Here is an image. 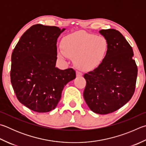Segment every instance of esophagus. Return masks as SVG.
I'll list each match as a JSON object with an SVG mask.
<instances>
[{"label":"esophagus","mask_w":146,"mask_h":146,"mask_svg":"<svg viewBox=\"0 0 146 146\" xmlns=\"http://www.w3.org/2000/svg\"><path fill=\"white\" fill-rule=\"evenodd\" d=\"M76 76H82V75H83L82 73L80 72V71H76Z\"/></svg>","instance_id":"34e87169"}]
</instances>
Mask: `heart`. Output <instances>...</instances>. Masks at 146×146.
<instances>
[{
	"instance_id": "1",
	"label": "heart",
	"mask_w": 146,
	"mask_h": 146,
	"mask_svg": "<svg viewBox=\"0 0 146 146\" xmlns=\"http://www.w3.org/2000/svg\"><path fill=\"white\" fill-rule=\"evenodd\" d=\"M108 42L104 37L78 32L63 39L58 55L62 60L73 57V62L82 70H90L98 66L105 59Z\"/></svg>"
}]
</instances>
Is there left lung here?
Wrapping results in <instances>:
<instances>
[{
    "mask_svg": "<svg viewBox=\"0 0 146 146\" xmlns=\"http://www.w3.org/2000/svg\"><path fill=\"white\" fill-rule=\"evenodd\" d=\"M108 47L105 59L84 74V98L90 109L99 114L112 113L128 102L135 89L137 66L130 44L115 29H102Z\"/></svg>",
    "mask_w": 146,
    "mask_h": 146,
    "instance_id": "1",
    "label": "left lung"
}]
</instances>
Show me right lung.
<instances>
[{"label":"right lung","instance_id":"right-lung-1","mask_svg":"<svg viewBox=\"0 0 146 146\" xmlns=\"http://www.w3.org/2000/svg\"><path fill=\"white\" fill-rule=\"evenodd\" d=\"M64 30L55 26L33 25L13 50L10 73L13 90L18 101L34 112L54 110L64 86L76 77L73 69L55 67L57 38Z\"/></svg>","mask_w":146,"mask_h":146}]
</instances>
